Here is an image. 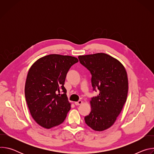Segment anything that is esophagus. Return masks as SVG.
Segmentation results:
<instances>
[{"label":"esophagus","mask_w":154,"mask_h":154,"mask_svg":"<svg viewBox=\"0 0 154 154\" xmlns=\"http://www.w3.org/2000/svg\"><path fill=\"white\" fill-rule=\"evenodd\" d=\"M74 103H75V105H81L82 103V100H79L78 102H75Z\"/></svg>","instance_id":"34e87169"}]
</instances>
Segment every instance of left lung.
Returning a JSON list of instances; mask_svg holds the SVG:
<instances>
[{
	"instance_id": "left-lung-1",
	"label": "left lung",
	"mask_w": 154,
	"mask_h": 154,
	"mask_svg": "<svg viewBox=\"0 0 154 154\" xmlns=\"http://www.w3.org/2000/svg\"><path fill=\"white\" fill-rule=\"evenodd\" d=\"M80 63L91 74L94 91L99 94L91 98V111L85 117V123L96 131L110 127L126 102L128 78L124 66L104 53L79 56Z\"/></svg>"
}]
</instances>
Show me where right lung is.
Instances as JSON below:
<instances>
[{"label": "right lung", "instance_id": "1", "mask_svg": "<svg viewBox=\"0 0 154 154\" xmlns=\"http://www.w3.org/2000/svg\"><path fill=\"white\" fill-rule=\"evenodd\" d=\"M75 57L51 54L38 60L30 68L25 96L30 114L39 125L51 128L63 122L71 109L64 86Z\"/></svg>", "mask_w": 154, "mask_h": 154}]
</instances>
